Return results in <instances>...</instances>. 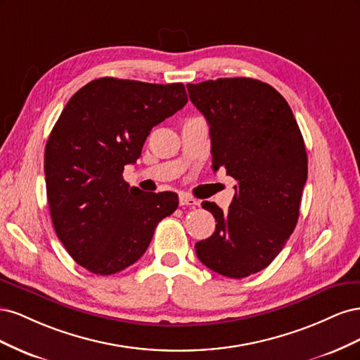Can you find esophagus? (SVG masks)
<instances>
[{"instance_id":"1","label":"esophagus","mask_w":360,"mask_h":360,"mask_svg":"<svg viewBox=\"0 0 360 360\" xmlns=\"http://www.w3.org/2000/svg\"><path fill=\"white\" fill-rule=\"evenodd\" d=\"M179 201H180V205H189V207H195V205L200 204L197 200L189 197V195H180Z\"/></svg>"}]
</instances>
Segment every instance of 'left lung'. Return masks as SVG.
<instances>
[{
	"mask_svg": "<svg viewBox=\"0 0 360 360\" xmlns=\"http://www.w3.org/2000/svg\"><path fill=\"white\" fill-rule=\"evenodd\" d=\"M188 91L210 126L213 171L237 180L226 212L202 201L217 224L195 252L216 274L246 278L266 269L296 228L308 179L303 136L287 101L266 82L219 78L188 84Z\"/></svg>",
	"mask_w": 360,
	"mask_h": 360,
	"instance_id": "8db88e82",
	"label": "left lung"
}]
</instances>
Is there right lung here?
<instances>
[{"mask_svg": "<svg viewBox=\"0 0 360 360\" xmlns=\"http://www.w3.org/2000/svg\"><path fill=\"white\" fill-rule=\"evenodd\" d=\"M184 85L99 78L76 91L45 148L51 219L69 255L96 275L144 255L156 225L176 212L174 192H143L123 179L150 130L186 105Z\"/></svg>", "mask_w": 360, "mask_h": 360, "instance_id": "1", "label": "right lung"}]
</instances>
